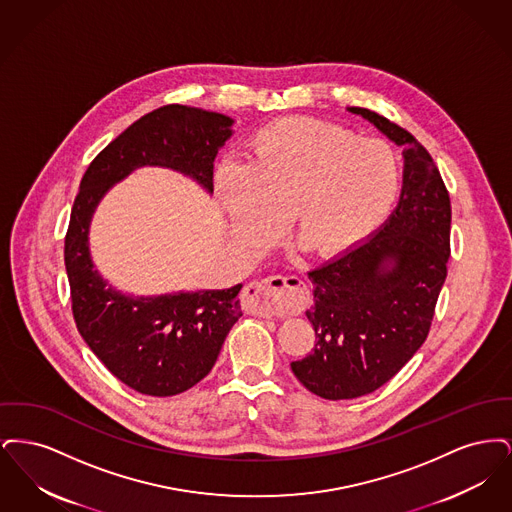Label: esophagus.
Masks as SVG:
<instances>
[{
  "mask_svg": "<svg viewBox=\"0 0 512 512\" xmlns=\"http://www.w3.org/2000/svg\"><path fill=\"white\" fill-rule=\"evenodd\" d=\"M303 282L297 276L274 274L245 286L244 309L257 317H272L282 305H292Z\"/></svg>",
  "mask_w": 512,
  "mask_h": 512,
  "instance_id": "34e87169",
  "label": "esophagus"
}]
</instances>
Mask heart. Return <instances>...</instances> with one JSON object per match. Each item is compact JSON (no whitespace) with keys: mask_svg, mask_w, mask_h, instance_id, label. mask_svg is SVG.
Returning a JSON list of instances; mask_svg holds the SVG:
<instances>
[{"mask_svg":"<svg viewBox=\"0 0 512 512\" xmlns=\"http://www.w3.org/2000/svg\"><path fill=\"white\" fill-rule=\"evenodd\" d=\"M401 180L390 144L311 119L270 122L249 142V165L217 172L238 242L265 244L290 215L297 244L322 259L347 253L388 219Z\"/></svg>","mask_w":512,"mask_h":512,"instance_id":"obj_1","label":"heart"}]
</instances>
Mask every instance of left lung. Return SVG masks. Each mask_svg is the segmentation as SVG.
<instances>
[{"mask_svg":"<svg viewBox=\"0 0 512 512\" xmlns=\"http://www.w3.org/2000/svg\"><path fill=\"white\" fill-rule=\"evenodd\" d=\"M365 117L405 146L401 197L363 244L309 270L315 305L305 313L317 343L292 363L318 397L355 399L382 388L426 340L451 255V201L438 167L413 134L363 107Z\"/></svg>","mask_w":512,"mask_h":512,"instance_id":"obj_1","label":"left lung"}]
</instances>
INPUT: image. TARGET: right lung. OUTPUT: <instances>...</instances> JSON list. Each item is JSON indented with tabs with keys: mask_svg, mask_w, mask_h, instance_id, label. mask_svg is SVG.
Wrapping results in <instances>:
<instances>
[{
	"mask_svg": "<svg viewBox=\"0 0 512 512\" xmlns=\"http://www.w3.org/2000/svg\"><path fill=\"white\" fill-rule=\"evenodd\" d=\"M232 119L171 103L130 124L84 172L65 236V267L80 336L128 388L171 397L203 380L242 317V284L228 290L126 297L103 282L88 251V226L103 194L126 174L157 165L190 174L213 192V161Z\"/></svg>",
	"mask_w": 512,
	"mask_h": 512,
	"instance_id": "add662e5",
	"label": "right lung"
}]
</instances>
